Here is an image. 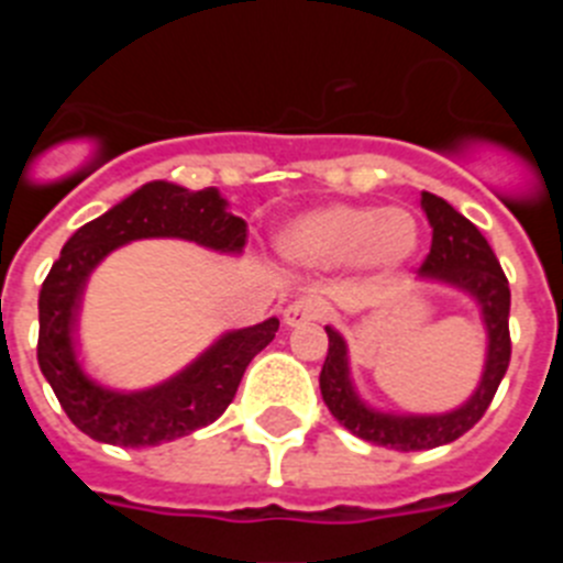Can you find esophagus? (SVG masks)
I'll return each instance as SVG.
<instances>
[{"label":"esophagus","mask_w":563,"mask_h":563,"mask_svg":"<svg viewBox=\"0 0 563 563\" xmlns=\"http://www.w3.org/2000/svg\"><path fill=\"white\" fill-rule=\"evenodd\" d=\"M324 316V305L318 298H298L285 310V324L287 327H301L310 324V321H318Z\"/></svg>","instance_id":"obj_1"}]
</instances>
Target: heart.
I'll use <instances>...</instances> for the list:
<instances>
[{
	"instance_id": "heart-1",
	"label": "heart",
	"mask_w": 563,
	"mask_h": 563,
	"mask_svg": "<svg viewBox=\"0 0 563 563\" xmlns=\"http://www.w3.org/2000/svg\"><path fill=\"white\" fill-rule=\"evenodd\" d=\"M420 228L402 208L363 202H330L298 213L276 236L278 253L301 267L350 265L366 273H389L415 256Z\"/></svg>"
}]
</instances>
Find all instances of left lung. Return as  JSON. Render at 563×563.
I'll return each instance as SVG.
<instances>
[{
    "mask_svg": "<svg viewBox=\"0 0 563 563\" xmlns=\"http://www.w3.org/2000/svg\"><path fill=\"white\" fill-rule=\"evenodd\" d=\"M420 206L434 231L429 256L420 265V276L467 292L482 310V321L487 330V355L479 386L460 409L445 411V415H391V411L372 409L352 386L346 341L332 327H327L330 350H327L324 369L318 377L327 409L343 429L361 440L395 451H426L460 440L482 420L499 389L501 377H505L507 363H510V330H507L510 285H507L499 258L490 251L479 228L465 220L442 197L422 191Z\"/></svg>",
    "mask_w": 563,
    "mask_h": 563,
    "instance_id": "obj_1",
    "label": "left lung"
}]
</instances>
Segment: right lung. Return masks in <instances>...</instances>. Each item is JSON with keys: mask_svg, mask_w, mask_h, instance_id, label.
Segmentation results:
<instances>
[{"mask_svg": "<svg viewBox=\"0 0 563 563\" xmlns=\"http://www.w3.org/2000/svg\"><path fill=\"white\" fill-rule=\"evenodd\" d=\"M188 239L220 253H242L245 220L228 213L217 188L188 191L154 180L67 239L38 292V366L62 409L84 434L121 449L180 440L231 406L247 363L276 338L278 318L225 332L180 375L152 389L121 391L89 377L76 350V312L89 273L134 239Z\"/></svg>", "mask_w": 563, "mask_h": 563, "instance_id": "right-lung-1", "label": "right lung"}]
</instances>
